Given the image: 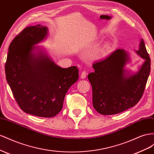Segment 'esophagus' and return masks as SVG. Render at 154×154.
Segmentation results:
<instances>
[{
    "label": "esophagus",
    "instance_id": "34e87169",
    "mask_svg": "<svg viewBox=\"0 0 154 154\" xmlns=\"http://www.w3.org/2000/svg\"><path fill=\"white\" fill-rule=\"evenodd\" d=\"M86 75H87V73L85 71L82 72V73L81 74V79H85L86 77Z\"/></svg>",
    "mask_w": 154,
    "mask_h": 154
}]
</instances>
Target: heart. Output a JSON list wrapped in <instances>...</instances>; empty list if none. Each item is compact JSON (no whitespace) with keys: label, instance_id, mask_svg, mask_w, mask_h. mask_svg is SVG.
I'll use <instances>...</instances> for the list:
<instances>
[{"label":"heart","instance_id":"1","mask_svg":"<svg viewBox=\"0 0 154 154\" xmlns=\"http://www.w3.org/2000/svg\"><path fill=\"white\" fill-rule=\"evenodd\" d=\"M109 49H110V46H109V45H106V46H105V47L103 48V49L101 51H100V55H106L107 53L109 51Z\"/></svg>","mask_w":154,"mask_h":154}]
</instances>
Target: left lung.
Masks as SVG:
<instances>
[{
  "instance_id": "1",
  "label": "left lung",
  "mask_w": 154,
  "mask_h": 154,
  "mask_svg": "<svg viewBox=\"0 0 154 154\" xmlns=\"http://www.w3.org/2000/svg\"><path fill=\"white\" fill-rule=\"evenodd\" d=\"M136 52L145 60L139 72L131 75L126 74L125 66L129 59L124 50L117 49L92 65L95 72L89 73L88 78L92 87L93 106L98 113H119L134 106L141 99L151 64L143 39Z\"/></svg>"
}]
</instances>
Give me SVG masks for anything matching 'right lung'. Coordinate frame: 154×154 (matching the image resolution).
<instances>
[{
    "instance_id": "add662e5",
    "label": "right lung",
    "mask_w": 154,
    "mask_h": 154,
    "mask_svg": "<svg viewBox=\"0 0 154 154\" xmlns=\"http://www.w3.org/2000/svg\"><path fill=\"white\" fill-rule=\"evenodd\" d=\"M47 34V27L40 24L24 29L10 43L5 64L6 80L19 107L42 117L60 112L66 94L79 79L76 66L61 68L42 51L33 54V45Z\"/></svg>"
}]
</instances>
